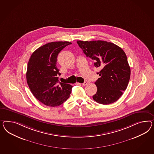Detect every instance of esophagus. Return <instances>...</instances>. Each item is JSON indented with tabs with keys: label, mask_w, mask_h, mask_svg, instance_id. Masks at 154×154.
<instances>
[{
	"label": "esophagus",
	"mask_w": 154,
	"mask_h": 154,
	"mask_svg": "<svg viewBox=\"0 0 154 154\" xmlns=\"http://www.w3.org/2000/svg\"><path fill=\"white\" fill-rule=\"evenodd\" d=\"M89 83V82H88V81H85L84 83H82V85H83V86H86V85H88V84Z\"/></svg>",
	"instance_id": "esophagus-1"
}]
</instances>
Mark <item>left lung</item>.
Returning <instances> with one entry per match:
<instances>
[{"label": "left lung", "instance_id": "obj_1", "mask_svg": "<svg viewBox=\"0 0 154 154\" xmlns=\"http://www.w3.org/2000/svg\"><path fill=\"white\" fill-rule=\"evenodd\" d=\"M87 57L100 68V78L95 82L97 90L93 99L99 104H112L119 99L127 88L131 69L126 54L116 44L101 40L77 41Z\"/></svg>", "mask_w": 154, "mask_h": 154}]
</instances>
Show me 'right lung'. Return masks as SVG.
<instances>
[{
    "label": "right lung",
    "mask_w": 154,
    "mask_h": 154,
    "mask_svg": "<svg viewBox=\"0 0 154 154\" xmlns=\"http://www.w3.org/2000/svg\"><path fill=\"white\" fill-rule=\"evenodd\" d=\"M69 42H51L38 48L31 55L27 64L26 79L30 91L42 104L57 106L69 97L73 88L59 81L57 67L59 53Z\"/></svg>",
    "instance_id": "right-lung-1"
}]
</instances>
